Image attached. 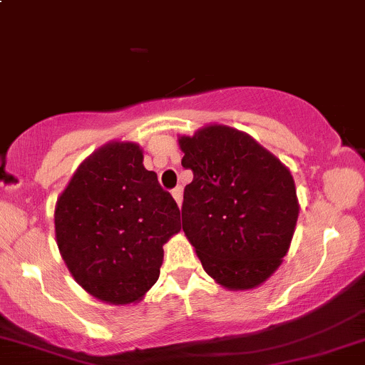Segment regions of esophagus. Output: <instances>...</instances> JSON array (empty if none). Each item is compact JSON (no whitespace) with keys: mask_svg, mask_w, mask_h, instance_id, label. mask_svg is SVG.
Wrapping results in <instances>:
<instances>
[{"mask_svg":"<svg viewBox=\"0 0 365 365\" xmlns=\"http://www.w3.org/2000/svg\"><path fill=\"white\" fill-rule=\"evenodd\" d=\"M182 192H183L182 187H176V189H173V192H171L173 197H175V201L178 203V206H182V200H183Z\"/></svg>","mask_w":365,"mask_h":365,"instance_id":"1","label":"esophagus"}]
</instances>
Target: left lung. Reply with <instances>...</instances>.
<instances>
[{"instance_id": "1", "label": "left lung", "mask_w": 365, "mask_h": 365, "mask_svg": "<svg viewBox=\"0 0 365 365\" xmlns=\"http://www.w3.org/2000/svg\"><path fill=\"white\" fill-rule=\"evenodd\" d=\"M182 226L205 272L227 289H252L282 263L295 233L293 176L249 134L208 125L182 135Z\"/></svg>"}]
</instances>
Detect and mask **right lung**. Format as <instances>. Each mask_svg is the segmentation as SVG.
<instances>
[{
  "mask_svg": "<svg viewBox=\"0 0 365 365\" xmlns=\"http://www.w3.org/2000/svg\"><path fill=\"white\" fill-rule=\"evenodd\" d=\"M54 230L77 284L108 304H132L157 282L162 245L182 230L180 208L143 165L135 143L113 141L77 168L58 197Z\"/></svg>",
  "mask_w": 365,
  "mask_h": 365,
  "instance_id": "right-lung-1",
  "label": "right lung"
}]
</instances>
